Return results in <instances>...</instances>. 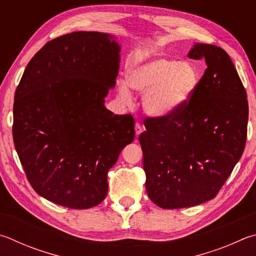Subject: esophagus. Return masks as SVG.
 I'll return each instance as SVG.
<instances>
[{"label": "esophagus", "mask_w": 256, "mask_h": 256, "mask_svg": "<svg viewBox=\"0 0 256 256\" xmlns=\"http://www.w3.org/2000/svg\"><path fill=\"white\" fill-rule=\"evenodd\" d=\"M142 131H143V126L142 125L140 124V123H136V136H140V134L142 133Z\"/></svg>", "instance_id": "esophagus-1"}]
</instances>
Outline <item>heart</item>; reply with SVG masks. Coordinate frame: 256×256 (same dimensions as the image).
<instances>
[{
    "label": "heart",
    "instance_id": "heart-1",
    "mask_svg": "<svg viewBox=\"0 0 256 256\" xmlns=\"http://www.w3.org/2000/svg\"><path fill=\"white\" fill-rule=\"evenodd\" d=\"M200 75L190 62L156 58L133 66L126 82H118V94L124 103L132 102L133 88L143 97L144 110L153 116H166L187 103L198 86Z\"/></svg>",
    "mask_w": 256,
    "mask_h": 256
}]
</instances>
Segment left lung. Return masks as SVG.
I'll list each match as a JSON object with an SVG mask.
<instances>
[{"label":"left lung","mask_w":256,"mask_h":256,"mask_svg":"<svg viewBox=\"0 0 256 256\" xmlns=\"http://www.w3.org/2000/svg\"><path fill=\"white\" fill-rule=\"evenodd\" d=\"M188 57L207 64L196 90L176 112L144 120L146 130L138 138L148 196L164 209L215 198L248 136V95L230 56L196 44Z\"/></svg>","instance_id":"1"}]
</instances>
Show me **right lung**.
Returning a JSON list of instances; mask_svg holds the SVG:
<instances>
[{
	"instance_id": "right-lung-1",
	"label": "right lung",
	"mask_w": 256,
	"mask_h": 256,
	"mask_svg": "<svg viewBox=\"0 0 256 256\" xmlns=\"http://www.w3.org/2000/svg\"><path fill=\"white\" fill-rule=\"evenodd\" d=\"M120 46L102 32L49 41L26 68L13 105V141L32 188L58 205L87 209L108 194V172L136 136L131 114L105 108Z\"/></svg>"
}]
</instances>
